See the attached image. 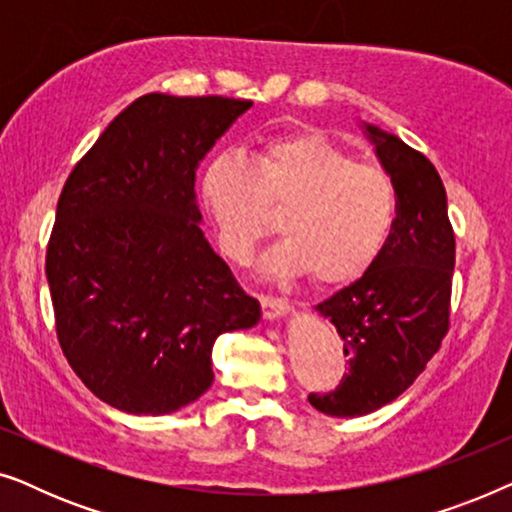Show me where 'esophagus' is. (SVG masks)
<instances>
[{
  "instance_id": "34e87169",
  "label": "esophagus",
  "mask_w": 512,
  "mask_h": 512,
  "mask_svg": "<svg viewBox=\"0 0 512 512\" xmlns=\"http://www.w3.org/2000/svg\"><path fill=\"white\" fill-rule=\"evenodd\" d=\"M261 307H263V314L268 319H277L282 317L291 310V303L289 298L284 296H272V293H261Z\"/></svg>"
}]
</instances>
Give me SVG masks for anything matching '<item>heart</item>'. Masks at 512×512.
I'll use <instances>...</instances> for the list:
<instances>
[{"mask_svg":"<svg viewBox=\"0 0 512 512\" xmlns=\"http://www.w3.org/2000/svg\"><path fill=\"white\" fill-rule=\"evenodd\" d=\"M202 195L235 261H249L284 216L289 237L272 249L268 270L312 272L321 286L361 277L382 254L398 216L394 177L314 132L272 139L251 165L235 156L216 158L202 179Z\"/></svg>","mask_w":512,"mask_h":512,"instance_id":"obj_1","label":"heart"}]
</instances>
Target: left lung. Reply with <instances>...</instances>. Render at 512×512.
<instances>
[{"label": "left lung", "mask_w": 512, "mask_h": 512, "mask_svg": "<svg viewBox=\"0 0 512 512\" xmlns=\"http://www.w3.org/2000/svg\"><path fill=\"white\" fill-rule=\"evenodd\" d=\"M396 181L398 216L377 261L317 310L345 340L347 368L328 394H310L333 417L368 415L403 394L450 331L454 230L443 179L429 158L366 125Z\"/></svg>", "instance_id": "8db88e82"}]
</instances>
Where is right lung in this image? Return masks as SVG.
I'll return each instance as SVG.
<instances>
[{"mask_svg":"<svg viewBox=\"0 0 512 512\" xmlns=\"http://www.w3.org/2000/svg\"><path fill=\"white\" fill-rule=\"evenodd\" d=\"M251 100L142 95L62 186L46 249L55 333L104 403L167 415L212 387V347L261 305L198 226L195 170Z\"/></svg>","mask_w":512,"mask_h":512,"instance_id":"add662e5","label":"right lung"}]
</instances>
